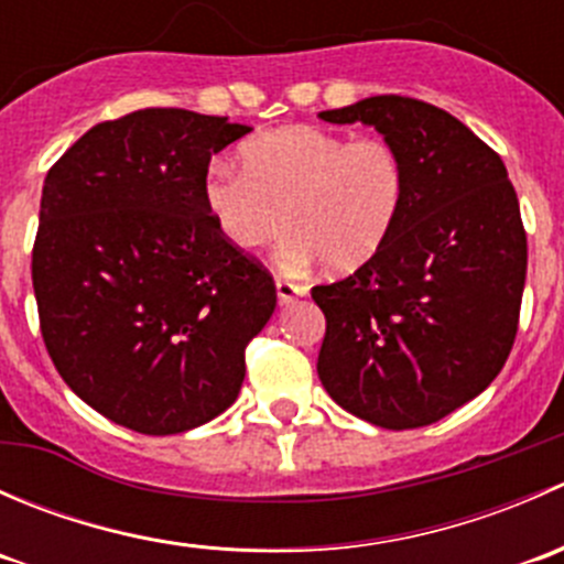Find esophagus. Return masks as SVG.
Returning a JSON list of instances; mask_svg holds the SVG:
<instances>
[{
    "instance_id": "esophagus-1",
    "label": "esophagus",
    "mask_w": 564,
    "mask_h": 564,
    "mask_svg": "<svg viewBox=\"0 0 564 564\" xmlns=\"http://www.w3.org/2000/svg\"><path fill=\"white\" fill-rule=\"evenodd\" d=\"M305 292H308V289H305L303 283H294L289 281V278H275V294L281 305H289L297 297H305Z\"/></svg>"
}]
</instances>
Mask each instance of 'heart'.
Returning <instances> with one entry per match:
<instances>
[{
  "instance_id": "heart-1",
  "label": "heart",
  "mask_w": 564,
  "mask_h": 564,
  "mask_svg": "<svg viewBox=\"0 0 564 564\" xmlns=\"http://www.w3.org/2000/svg\"><path fill=\"white\" fill-rule=\"evenodd\" d=\"M406 198V166L388 139L289 124L242 147V166L218 161L204 204L224 240L259 250L292 231L283 261L316 259L333 272L371 261L390 240Z\"/></svg>"
}]
</instances>
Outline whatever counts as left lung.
I'll return each instance as SVG.
<instances>
[{
	"label": "left lung",
	"mask_w": 564,
	"mask_h": 564,
	"mask_svg": "<svg viewBox=\"0 0 564 564\" xmlns=\"http://www.w3.org/2000/svg\"><path fill=\"white\" fill-rule=\"evenodd\" d=\"M401 152L406 198L371 261L311 297L327 318L316 371L379 429L431 425L480 395L513 349L527 235L502 158L442 108L377 95L322 111Z\"/></svg>",
	"instance_id": "8db88e82"
}]
</instances>
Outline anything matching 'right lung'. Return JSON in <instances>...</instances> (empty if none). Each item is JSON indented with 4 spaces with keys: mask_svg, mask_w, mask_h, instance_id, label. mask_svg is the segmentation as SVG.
<instances>
[{
    "mask_svg": "<svg viewBox=\"0 0 564 564\" xmlns=\"http://www.w3.org/2000/svg\"><path fill=\"white\" fill-rule=\"evenodd\" d=\"M250 130L144 108L95 124L45 176L32 250L45 349L67 388L117 425L182 434L240 395L275 283L224 240L204 176Z\"/></svg>",
    "mask_w": 564,
    "mask_h": 564,
    "instance_id": "1",
    "label": "right lung"
}]
</instances>
